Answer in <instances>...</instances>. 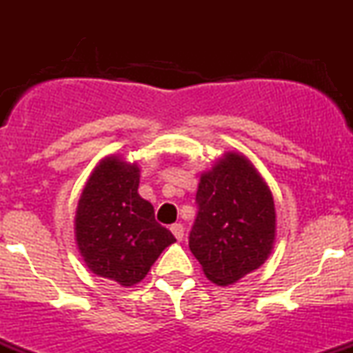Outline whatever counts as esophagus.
<instances>
[{
	"label": "esophagus",
	"instance_id": "obj_1",
	"mask_svg": "<svg viewBox=\"0 0 353 353\" xmlns=\"http://www.w3.org/2000/svg\"><path fill=\"white\" fill-rule=\"evenodd\" d=\"M171 232L174 234V237H176L177 241H181V239L184 237V225H182V224H172L171 225Z\"/></svg>",
	"mask_w": 353,
	"mask_h": 353
}]
</instances>
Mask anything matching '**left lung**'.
<instances>
[{"label": "left lung", "mask_w": 353, "mask_h": 353, "mask_svg": "<svg viewBox=\"0 0 353 353\" xmlns=\"http://www.w3.org/2000/svg\"><path fill=\"white\" fill-rule=\"evenodd\" d=\"M189 249L205 277L229 285L259 269L274 249L275 205L264 177L241 152L201 176Z\"/></svg>", "instance_id": "8db88e82"}]
</instances>
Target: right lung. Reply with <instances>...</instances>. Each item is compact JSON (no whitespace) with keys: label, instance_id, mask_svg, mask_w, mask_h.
Returning <instances> with one entry per match:
<instances>
[{"label":"right lung","instance_id":"add662e5","mask_svg":"<svg viewBox=\"0 0 353 353\" xmlns=\"http://www.w3.org/2000/svg\"><path fill=\"white\" fill-rule=\"evenodd\" d=\"M137 188L139 165L108 156L89 176L76 209V244L84 264L123 287L143 281L161 252L176 242Z\"/></svg>","mask_w":353,"mask_h":353}]
</instances>
